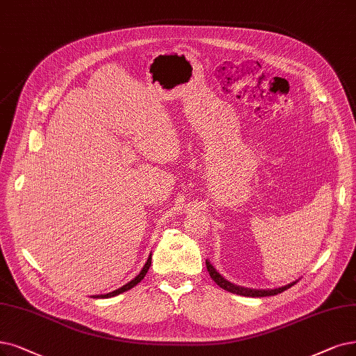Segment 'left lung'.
<instances>
[{"label": "left lung", "mask_w": 356, "mask_h": 356, "mask_svg": "<svg viewBox=\"0 0 356 356\" xmlns=\"http://www.w3.org/2000/svg\"><path fill=\"white\" fill-rule=\"evenodd\" d=\"M206 267L209 270V275L210 277L215 280L218 285L227 291L231 293H236V295H243V296H252V298H263V296H273V295H277V293H282L283 291L289 289L291 286H293L295 283L300 282V279L292 282V283H288V285L285 286H280V288H275V289H251V288H244V286H239V285H235V283L226 280L218 270L215 268V266H213L209 260H206Z\"/></svg>", "instance_id": "left-lung-1"}]
</instances>
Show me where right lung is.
Listing matches in <instances>:
<instances>
[{
  "label": "right lung",
  "mask_w": 356,
  "mask_h": 356,
  "mask_svg": "<svg viewBox=\"0 0 356 356\" xmlns=\"http://www.w3.org/2000/svg\"><path fill=\"white\" fill-rule=\"evenodd\" d=\"M150 264H152V254L149 255V259H147V261H146V264L143 266V268H141V272L133 279V280H130L129 283H125L124 286H121V288H118V289H115V291H112V292H109V293H104V295H93L92 298H111V296H117V295H120V293H122V292H125V291H130L131 288H134L138 282H141L145 279V276H146V273H147V270H149V267H150Z\"/></svg>",
  "instance_id": "obj_1"
}]
</instances>
